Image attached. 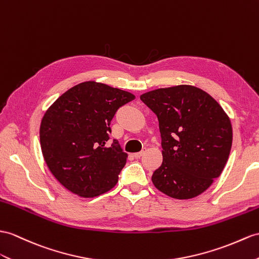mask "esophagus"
Here are the masks:
<instances>
[{"instance_id": "esophagus-1", "label": "esophagus", "mask_w": 259, "mask_h": 259, "mask_svg": "<svg viewBox=\"0 0 259 259\" xmlns=\"http://www.w3.org/2000/svg\"><path fill=\"white\" fill-rule=\"evenodd\" d=\"M144 153H145V150H142V151H140V153H135V154H134V157H135L136 159L141 158V157L144 155Z\"/></svg>"}]
</instances>
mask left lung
Masks as SVG:
<instances>
[{"label": "left lung", "mask_w": 259, "mask_h": 259, "mask_svg": "<svg viewBox=\"0 0 259 259\" xmlns=\"http://www.w3.org/2000/svg\"><path fill=\"white\" fill-rule=\"evenodd\" d=\"M141 100L158 117L161 134L162 163L151 177L154 186L174 199L198 197L229 159V115L209 93L189 84L160 88Z\"/></svg>", "instance_id": "8db88e82"}]
</instances>
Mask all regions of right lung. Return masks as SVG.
Wrapping results in <instances>:
<instances>
[{
  "instance_id": "obj_1",
  "label": "right lung",
  "mask_w": 259,
  "mask_h": 259,
  "mask_svg": "<svg viewBox=\"0 0 259 259\" xmlns=\"http://www.w3.org/2000/svg\"><path fill=\"white\" fill-rule=\"evenodd\" d=\"M135 96L96 81L70 88L42 116L41 153L54 177L67 190L93 198L114 188L127 154L108 145L110 124L119 106Z\"/></svg>"
}]
</instances>
